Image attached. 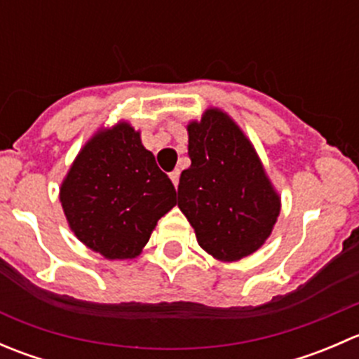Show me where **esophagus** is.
Returning a JSON list of instances; mask_svg holds the SVG:
<instances>
[{"label":"esophagus","instance_id":"1","mask_svg":"<svg viewBox=\"0 0 359 359\" xmlns=\"http://www.w3.org/2000/svg\"><path fill=\"white\" fill-rule=\"evenodd\" d=\"M179 177H180L179 170H173V172L170 173V179H172V182H173V186H175V189H177V187H179Z\"/></svg>","mask_w":359,"mask_h":359}]
</instances>
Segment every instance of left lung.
I'll return each instance as SVG.
<instances>
[{
    "label": "left lung",
    "mask_w": 359,
    "mask_h": 359,
    "mask_svg": "<svg viewBox=\"0 0 359 359\" xmlns=\"http://www.w3.org/2000/svg\"><path fill=\"white\" fill-rule=\"evenodd\" d=\"M187 135L191 166L180 173L179 208L200 247L217 260L252 255L271 236L281 210L255 147L217 107L189 121Z\"/></svg>",
    "instance_id": "left-lung-1"
}]
</instances>
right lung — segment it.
Segmentation results:
<instances>
[{"instance_id": "1", "label": "right lung", "mask_w": 359, "mask_h": 359, "mask_svg": "<svg viewBox=\"0 0 359 359\" xmlns=\"http://www.w3.org/2000/svg\"><path fill=\"white\" fill-rule=\"evenodd\" d=\"M59 198L76 238L107 260L140 255L158 220L177 205L172 180L128 121L93 133Z\"/></svg>"}]
</instances>
